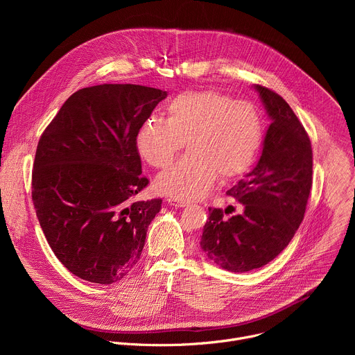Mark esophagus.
Returning a JSON list of instances; mask_svg holds the SVG:
<instances>
[{
  "instance_id": "1",
  "label": "esophagus",
  "mask_w": 355,
  "mask_h": 355,
  "mask_svg": "<svg viewBox=\"0 0 355 355\" xmlns=\"http://www.w3.org/2000/svg\"><path fill=\"white\" fill-rule=\"evenodd\" d=\"M168 204H171L174 207H178V208H184V207L188 205V202L184 200V199H174V198H171V199H168Z\"/></svg>"
}]
</instances>
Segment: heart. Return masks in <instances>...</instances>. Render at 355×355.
<instances>
[{"label": "heart", "mask_w": 355, "mask_h": 355, "mask_svg": "<svg viewBox=\"0 0 355 355\" xmlns=\"http://www.w3.org/2000/svg\"><path fill=\"white\" fill-rule=\"evenodd\" d=\"M167 119L147 116L135 137L140 157L153 167L173 162L187 140L188 153L155 180L159 193L177 199L204 196L218 174L245 173L263 140V119L247 103L215 89L185 91L166 105Z\"/></svg>", "instance_id": "1"}]
</instances>
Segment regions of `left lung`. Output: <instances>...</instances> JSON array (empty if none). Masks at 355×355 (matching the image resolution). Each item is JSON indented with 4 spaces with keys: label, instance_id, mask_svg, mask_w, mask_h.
<instances>
[{
    "label": "left lung",
    "instance_id": "8db88e82",
    "mask_svg": "<svg viewBox=\"0 0 355 355\" xmlns=\"http://www.w3.org/2000/svg\"><path fill=\"white\" fill-rule=\"evenodd\" d=\"M254 89L271 123L256 167L227 191L243 212L226 218L222 209L209 208L199 241L205 256L230 272L261 268L279 254L305 216L312 188L313 156L305 128L281 95L261 85Z\"/></svg>",
    "mask_w": 355,
    "mask_h": 355
}]
</instances>
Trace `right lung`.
Returning <instances> with one entry per match:
<instances>
[{
	"instance_id": "obj_1",
	"label": "right lung",
	"mask_w": 355,
	"mask_h": 355,
	"mask_svg": "<svg viewBox=\"0 0 355 355\" xmlns=\"http://www.w3.org/2000/svg\"><path fill=\"white\" fill-rule=\"evenodd\" d=\"M167 96L135 84L74 92L37 143L32 199L46 240L76 277L110 285L140 260L162 199L133 200L148 180L135 137Z\"/></svg>"
}]
</instances>
